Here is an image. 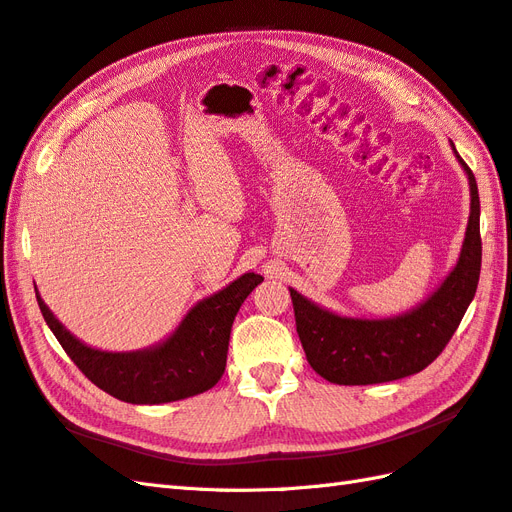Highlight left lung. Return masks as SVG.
<instances>
[{"label":"left lung","instance_id":"1","mask_svg":"<svg viewBox=\"0 0 512 512\" xmlns=\"http://www.w3.org/2000/svg\"><path fill=\"white\" fill-rule=\"evenodd\" d=\"M455 158L471 187L469 226L458 264L420 306L398 317L354 319L325 310L290 288L303 352L314 372L330 383L376 385L418 374L436 361L458 330L480 281L482 237L475 176L458 151Z\"/></svg>","mask_w":512,"mask_h":512}]
</instances>
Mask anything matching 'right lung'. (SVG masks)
<instances>
[{"mask_svg":"<svg viewBox=\"0 0 512 512\" xmlns=\"http://www.w3.org/2000/svg\"><path fill=\"white\" fill-rule=\"evenodd\" d=\"M264 277L246 273L224 290L195 303L169 339L147 350L103 352L63 328L37 292L48 328L74 365L107 394L132 405H160L211 389L226 367L235 314Z\"/></svg>","mask_w":512,"mask_h":512,"instance_id":"1","label":"right lung"}]
</instances>
